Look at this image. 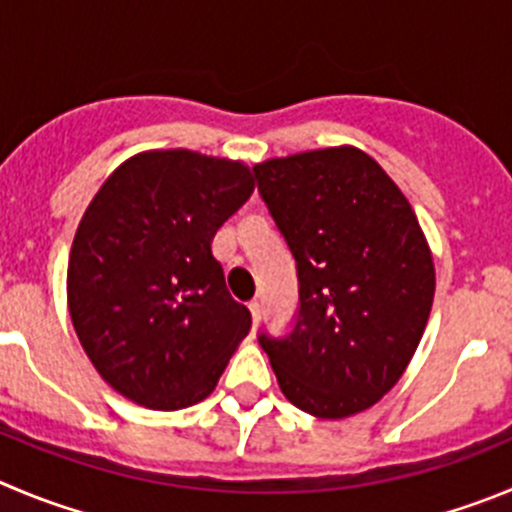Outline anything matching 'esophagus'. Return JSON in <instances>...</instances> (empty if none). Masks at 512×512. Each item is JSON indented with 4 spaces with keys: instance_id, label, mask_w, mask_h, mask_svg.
Returning <instances> with one entry per match:
<instances>
[{
    "instance_id": "34e87169",
    "label": "esophagus",
    "mask_w": 512,
    "mask_h": 512,
    "mask_svg": "<svg viewBox=\"0 0 512 512\" xmlns=\"http://www.w3.org/2000/svg\"><path fill=\"white\" fill-rule=\"evenodd\" d=\"M250 313H252V323H260V318H262V308H260V303H257V300H252L250 303Z\"/></svg>"
}]
</instances>
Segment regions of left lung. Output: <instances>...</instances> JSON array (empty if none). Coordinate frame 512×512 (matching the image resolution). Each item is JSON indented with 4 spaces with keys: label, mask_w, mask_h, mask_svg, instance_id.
Returning a JSON list of instances; mask_svg holds the SVG:
<instances>
[{
    "label": "left lung",
    "mask_w": 512,
    "mask_h": 512,
    "mask_svg": "<svg viewBox=\"0 0 512 512\" xmlns=\"http://www.w3.org/2000/svg\"><path fill=\"white\" fill-rule=\"evenodd\" d=\"M260 194L298 262L293 333H262L290 404L318 419L374 407L427 328L434 262L412 204L356 146L255 164Z\"/></svg>",
    "instance_id": "1"
}]
</instances>
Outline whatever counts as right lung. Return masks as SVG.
<instances>
[{
	"label": "right lung",
	"instance_id": "obj_1",
	"mask_svg": "<svg viewBox=\"0 0 512 512\" xmlns=\"http://www.w3.org/2000/svg\"><path fill=\"white\" fill-rule=\"evenodd\" d=\"M252 191L242 161L156 148L123 161L85 209L70 321L95 371L133 404L174 412L207 399L250 333L212 240Z\"/></svg>",
	"mask_w": 512,
	"mask_h": 512
}]
</instances>
